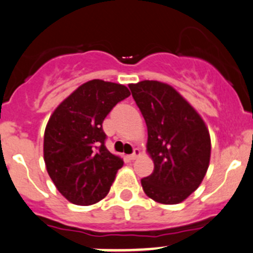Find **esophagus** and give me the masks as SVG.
<instances>
[{
    "mask_svg": "<svg viewBox=\"0 0 253 253\" xmlns=\"http://www.w3.org/2000/svg\"><path fill=\"white\" fill-rule=\"evenodd\" d=\"M139 155H140V150H139V149H134L133 154L128 155V156H126V158H128V160H135V159L138 158Z\"/></svg>",
    "mask_w": 253,
    "mask_h": 253,
    "instance_id": "esophagus-1",
    "label": "esophagus"
}]
</instances>
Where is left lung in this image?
Returning <instances> with one entry per match:
<instances>
[{"label": "left lung", "mask_w": 253, "mask_h": 253, "mask_svg": "<svg viewBox=\"0 0 253 253\" xmlns=\"http://www.w3.org/2000/svg\"><path fill=\"white\" fill-rule=\"evenodd\" d=\"M148 128L154 171L144 192L160 204L184 201L203 181L210 163L209 130L196 110L172 86L156 81L129 85Z\"/></svg>", "instance_id": "obj_1"}]
</instances>
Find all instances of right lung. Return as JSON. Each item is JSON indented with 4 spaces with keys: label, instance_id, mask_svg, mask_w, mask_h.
Instances as JSON below:
<instances>
[{
    "label": "right lung",
    "instance_id": "1",
    "mask_svg": "<svg viewBox=\"0 0 253 253\" xmlns=\"http://www.w3.org/2000/svg\"><path fill=\"white\" fill-rule=\"evenodd\" d=\"M130 95L122 84L93 79L58 105L44 131V163L58 191L76 205L107 196L123 160L105 146L103 122Z\"/></svg>",
    "mask_w": 253,
    "mask_h": 253
}]
</instances>
